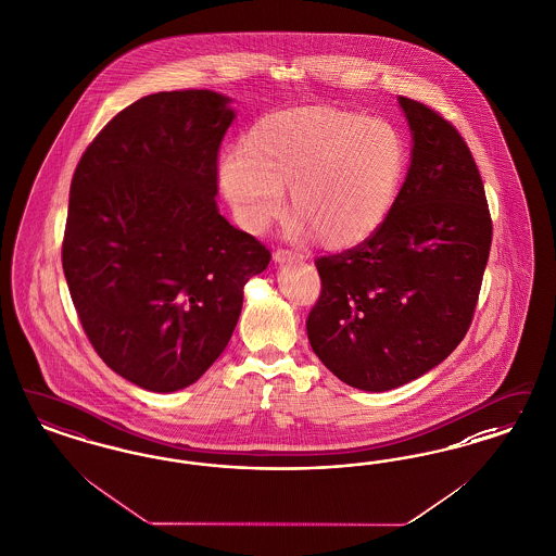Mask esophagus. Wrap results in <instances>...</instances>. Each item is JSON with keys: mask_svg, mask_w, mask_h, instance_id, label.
<instances>
[{"mask_svg": "<svg viewBox=\"0 0 556 556\" xmlns=\"http://www.w3.org/2000/svg\"><path fill=\"white\" fill-rule=\"evenodd\" d=\"M298 258H302V254L288 249H277L275 254H273L275 263H288V261H298Z\"/></svg>", "mask_w": 556, "mask_h": 556, "instance_id": "esophagus-1", "label": "esophagus"}]
</instances>
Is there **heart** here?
I'll use <instances>...</instances> for the list:
<instances>
[{
	"mask_svg": "<svg viewBox=\"0 0 556 556\" xmlns=\"http://www.w3.org/2000/svg\"><path fill=\"white\" fill-rule=\"evenodd\" d=\"M403 129L382 116L304 106L258 118L238 155L217 166V182L249 230L289 210L326 249H353L374 236L394 207L408 170Z\"/></svg>",
	"mask_w": 556,
	"mask_h": 556,
	"instance_id": "obj_1",
	"label": "heart"
}]
</instances>
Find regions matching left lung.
Instances as JSON below:
<instances>
[{
  "instance_id": "1",
  "label": "left lung",
  "mask_w": 556,
  "mask_h": 556,
  "mask_svg": "<svg viewBox=\"0 0 556 556\" xmlns=\"http://www.w3.org/2000/svg\"><path fill=\"white\" fill-rule=\"evenodd\" d=\"M399 102L413 131L401 194L374 236L316 261L323 291L306 323L320 362L367 392L417 380L459 345L493 240L464 137L427 104Z\"/></svg>"
}]
</instances>
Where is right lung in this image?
Returning <instances> with one entry per match:
<instances>
[{
  "instance_id": "obj_1",
  "label": "right lung",
  "mask_w": 556,
  "mask_h": 556,
  "mask_svg": "<svg viewBox=\"0 0 556 556\" xmlns=\"http://www.w3.org/2000/svg\"><path fill=\"white\" fill-rule=\"evenodd\" d=\"M211 90L139 98L79 157L61 247L100 359L152 392L197 382L228 345L270 252L219 215L217 152L233 111Z\"/></svg>"
}]
</instances>
